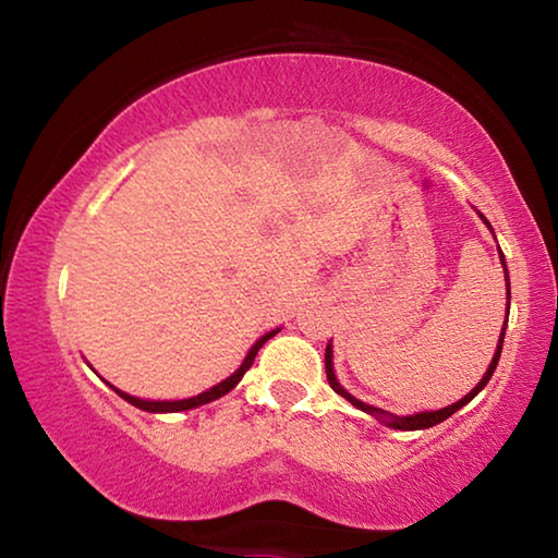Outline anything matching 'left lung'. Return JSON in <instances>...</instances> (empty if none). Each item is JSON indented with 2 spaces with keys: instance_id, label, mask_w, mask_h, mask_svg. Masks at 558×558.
Wrapping results in <instances>:
<instances>
[{
  "instance_id": "obj_1",
  "label": "left lung",
  "mask_w": 558,
  "mask_h": 558,
  "mask_svg": "<svg viewBox=\"0 0 558 558\" xmlns=\"http://www.w3.org/2000/svg\"><path fill=\"white\" fill-rule=\"evenodd\" d=\"M485 219V216H483ZM485 223H487V219H485ZM489 226V223H487ZM499 260H502V268H505V278H507V266H505V256H502V251H499ZM507 298H509V278H507ZM505 327H507V319H505ZM505 327H502V335H499V344H497V352H495V356H493V362H489V369L485 372V376L483 379H480V384L475 386V389H472L465 399H460V401H456L452 405H446V409H440V411H426V413H415V415H393V413H386V411H381V409H376V405H369V403H364V401H359V399H354L352 393H347L342 386H339V381H337V376H335V369H332V347L327 344V352H325V369H327V381H329V386H332V389L339 393V396H344V399L352 403V405H356V409H362V411H366V413H374V415H379V418L384 421V423H389L391 428H399V430H421V428H430V426H438V423H442L446 418H450L452 413L456 411H460L462 405H468L472 399H475V396L485 389L487 386V381H489V376L495 374V369H497V362H499V354H502V342H505Z\"/></svg>"
}]
</instances>
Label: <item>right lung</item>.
I'll return each instance as SVG.
<instances>
[{"mask_svg":"<svg viewBox=\"0 0 558 558\" xmlns=\"http://www.w3.org/2000/svg\"><path fill=\"white\" fill-rule=\"evenodd\" d=\"M278 329H272V332H268V335H263L256 344L251 347V352H248V356L243 359V364L239 366V372H233L229 379L226 381H221V384H216L214 389H209V391H204V393H199V396H194V399H184V401H143V399H135V396H128V393H122V391H118L116 389V393L118 396H122V399H125L128 403H132V405H137V409H143V411H149V413H174V411H189V409H196V405H202V403H209V401H216V399H221L223 393H229L235 384H239L241 379H243V374L251 369V364H253V359H256V354H258V349L268 342V339L276 335Z\"/></svg>","mask_w":558,"mask_h":558,"instance_id":"obj_1","label":"right lung"}]
</instances>
